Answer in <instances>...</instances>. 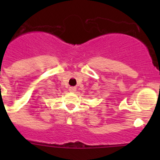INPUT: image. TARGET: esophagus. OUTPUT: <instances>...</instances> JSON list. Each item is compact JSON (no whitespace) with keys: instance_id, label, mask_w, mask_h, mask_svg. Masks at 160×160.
Segmentation results:
<instances>
[{"instance_id":"esophagus-1","label":"esophagus","mask_w":160,"mask_h":160,"mask_svg":"<svg viewBox=\"0 0 160 160\" xmlns=\"http://www.w3.org/2000/svg\"><path fill=\"white\" fill-rule=\"evenodd\" d=\"M69 90H70V92H75L76 90H77V88H76L75 87H70V88H69Z\"/></svg>"}]
</instances>
